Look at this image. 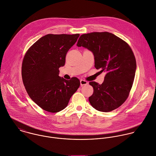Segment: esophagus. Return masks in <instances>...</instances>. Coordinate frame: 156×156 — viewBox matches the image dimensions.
Wrapping results in <instances>:
<instances>
[{
  "label": "esophagus",
  "instance_id": "esophagus-1",
  "mask_svg": "<svg viewBox=\"0 0 156 156\" xmlns=\"http://www.w3.org/2000/svg\"><path fill=\"white\" fill-rule=\"evenodd\" d=\"M88 84V82L86 80H80V84L81 86H84V85H86Z\"/></svg>",
  "mask_w": 156,
  "mask_h": 156
}]
</instances>
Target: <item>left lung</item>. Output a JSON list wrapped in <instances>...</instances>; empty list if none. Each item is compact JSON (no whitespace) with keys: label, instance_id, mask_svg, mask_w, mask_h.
Here are the masks:
<instances>
[{"label":"left lung","instance_id":"1","mask_svg":"<svg viewBox=\"0 0 156 156\" xmlns=\"http://www.w3.org/2000/svg\"><path fill=\"white\" fill-rule=\"evenodd\" d=\"M76 46L92 51L96 69L106 72L101 84L89 83L94 88L93 94L89 98L92 106L103 112L120 107L128 97L136 73V58L130 46L108 32L83 34Z\"/></svg>","mask_w":156,"mask_h":156}]
</instances>
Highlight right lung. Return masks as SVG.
Here are the masks:
<instances>
[{
  "label": "right lung",
  "mask_w": 156,
  "mask_h": 156,
  "mask_svg": "<svg viewBox=\"0 0 156 156\" xmlns=\"http://www.w3.org/2000/svg\"><path fill=\"white\" fill-rule=\"evenodd\" d=\"M80 34H48L38 40L27 52L22 66L26 90L40 107L51 113L64 109L80 85L73 77L59 76V68L65 64L66 55Z\"/></svg>",
  "instance_id": "obj_1"
}]
</instances>
